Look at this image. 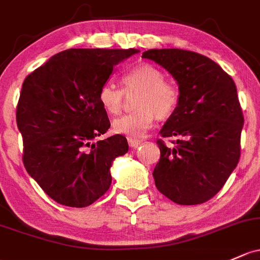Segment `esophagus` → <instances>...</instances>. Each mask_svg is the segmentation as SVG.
I'll use <instances>...</instances> for the list:
<instances>
[{
  "mask_svg": "<svg viewBox=\"0 0 260 260\" xmlns=\"http://www.w3.org/2000/svg\"><path fill=\"white\" fill-rule=\"evenodd\" d=\"M127 142H129V146L130 147H138L139 145L141 144V140H139V139L127 138Z\"/></svg>",
  "mask_w": 260,
  "mask_h": 260,
  "instance_id": "obj_1",
  "label": "esophagus"
}]
</instances>
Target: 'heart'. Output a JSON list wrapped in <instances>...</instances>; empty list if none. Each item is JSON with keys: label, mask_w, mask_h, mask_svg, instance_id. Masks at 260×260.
I'll list each match as a JSON object with an SVG mask.
<instances>
[{"label": "heart", "mask_w": 260, "mask_h": 260, "mask_svg": "<svg viewBox=\"0 0 260 260\" xmlns=\"http://www.w3.org/2000/svg\"><path fill=\"white\" fill-rule=\"evenodd\" d=\"M124 89L107 82L99 88L98 102L109 115L121 113L125 93H139L134 113L126 114L113 121V130L133 139L142 138L151 129L156 118L167 119L180 104V90L175 83L165 79L164 72L150 63L134 67L122 75Z\"/></svg>", "instance_id": "obj_1"}]
</instances>
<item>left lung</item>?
I'll return each instance as SVG.
<instances>
[{"instance_id":"left-lung-1","label":"left lung","mask_w":260,"mask_h":260,"mask_svg":"<svg viewBox=\"0 0 260 260\" xmlns=\"http://www.w3.org/2000/svg\"><path fill=\"white\" fill-rule=\"evenodd\" d=\"M177 80L180 104L157 139L160 160L152 175L158 191L178 205H200L216 196L241 157L243 118L231 75L209 58L183 49L142 53Z\"/></svg>"}]
</instances>
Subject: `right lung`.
I'll return each mask as SVG.
<instances>
[{
    "label": "right lung",
    "mask_w": 260,
    "mask_h": 260,
    "mask_svg": "<svg viewBox=\"0 0 260 260\" xmlns=\"http://www.w3.org/2000/svg\"><path fill=\"white\" fill-rule=\"evenodd\" d=\"M138 52L67 49L24 79L16 110L22 160L29 176L59 205L86 207L110 187L111 164L129 145L120 134L93 142L110 127L98 91L114 66Z\"/></svg>",
    "instance_id": "add662e5"
}]
</instances>
